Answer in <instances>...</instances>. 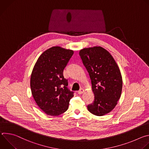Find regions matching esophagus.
<instances>
[{"label": "esophagus", "instance_id": "34e87169", "mask_svg": "<svg viewBox=\"0 0 149 149\" xmlns=\"http://www.w3.org/2000/svg\"><path fill=\"white\" fill-rule=\"evenodd\" d=\"M84 92H85V90H84L83 88H81V89L78 91V93L79 94H83Z\"/></svg>", "mask_w": 149, "mask_h": 149}]
</instances>
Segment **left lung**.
Masks as SVG:
<instances>
[{
	"label": "left lung",
	"mask_w": 149,
	"mask_h": 149,
	"mask_svg": "<svg viewBox=\"0 0 149 149\" xmlns=\"http://www.w3.org/2000/svg\"><path fill=\"white\" fill-rule=\"evenodd\" d=\"M79 54L89 73L94 94L88 110L97 116L107 114L121 97L123 80L119 67L110 53L101 47L82 49Z\"/></svg>",
	"instance_id": "obj_1"
}]
</instances>
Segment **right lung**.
Returning <instances> with one entry per match:
<instances>
[{"label": "right lung", "instance_id": "obj_1", "mask_svg": "<svg viewBox=\"0 0 149 149\" xmlns=\"http://www.w3.org/2000/svg\"><path fill=\"white\" fill-rule=\"evenodd\" d=\"M73 54L72 50L53 47L39 56L33 67L30 81L32 94L38 107L47 115L58 116L65 112L74 97L63 75Z\"/></svg>", "mask_w": 149, "mask_h": 149}]
</instances>
